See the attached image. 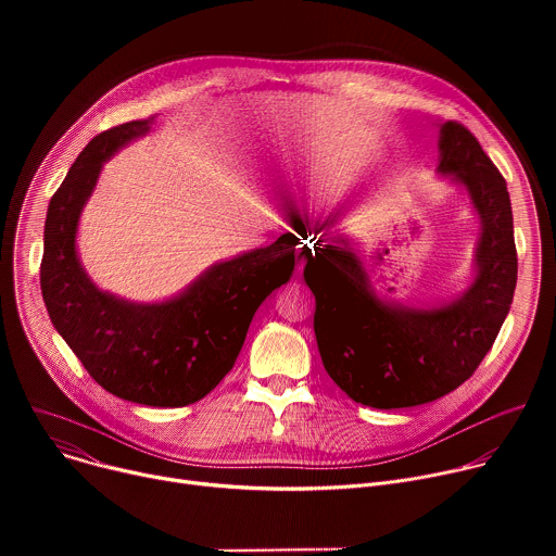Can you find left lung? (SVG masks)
<instances>
[{
  "label": "left lung",
  "instance_id": "left-lung-1",
  "mask_svg": "<svg viewBox=\"0 0 556 556\" xmlns=\"http://www.w3.org/2000/svg\"><path fill=\"white\" fill-rule=\"evenodd\" d=\"M440 170L469 191L482 218L478 277L442 308L392 306L371 290L361 258L331 243L325 223L304 248V279L315 295L313 329L333 383L356 403L394 410L442 399L471 378L509 313L518 256L507 182L476 135L442 126Z\"/></svg>",
  "mask_w": 556,
  "mask_h": 556
}]
</instances>
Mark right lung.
Segmentation results:
<instances>
[{
	"instance_id": "1",
	"label": "right lung",
	"mask_w": 556,
	"mask_h": 556,
	"mask_svg": "<svg viewBox=\"0 0 556 556\" xmlns=\"http://www.w3.org/2000/svg\"><path fill=\"white\" fill-rule=\"evenodd\" d=\"M137 119L97 135L51 195L40 263L42 300L55 331L110 394L153 407L207 396L233 367L261 302L290 279L295 233L204 273L180 298L128 304L101 293L76 256V225L103 162L149 132Z\"/></svg>"
}]
</instances>
